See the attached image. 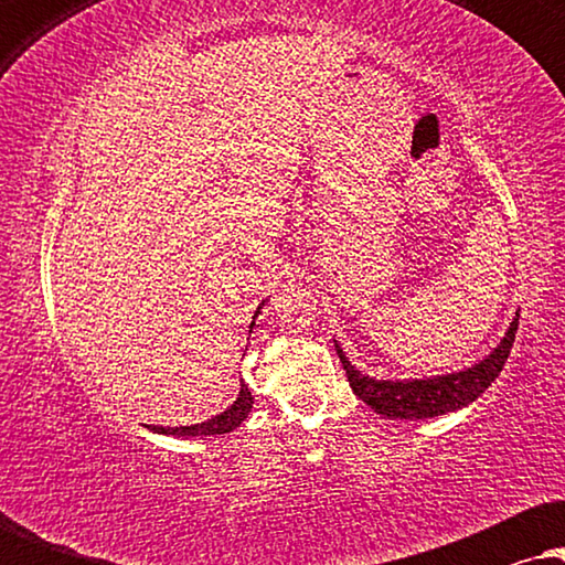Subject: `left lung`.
I'll return each instance as SVG.
<instances>
[{"mask_svg": "<svg viewBox=\"0 0 565 565\" xmlns=\"http://www.w3.org/2000/svg\"><path fill=\"white\" fill-rule=\"evenodd\" d=\"M516 323H520V313H514L512 323H509L507 334L501 342L478 360L476 365L455 370V373L445 375H429V377H404V381H393V377H373L354 367L350 358H347L342 344L334 339L337 354L342 360L350 377V385L354 396L365 401L373 412L388 416V419H431V416H443L458 408H466L468 404L481 396L489 385L497 381L501 367L509 360L512 352Z\"/></svg>", "mask_w": 565, "mask_h": 565, "instance_id": "obj_1", "label": "left lung"}]
</instances>
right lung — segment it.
<instances>
[{
    "instance_id": "right-lung-1",
    "label": "right lung",
    "mask_w": 565,
    "mask_h": 565,
    "mask_svg": "<svg viewBox=\"0 0 565 565\" xmlns=\"http://www.w3.org/2000/svg\"><path fill=\"white\" fill-rule=\"evenodd\" d=\"M267 300H262L257 306V313H254V319L262 313V308H265ZM254 327V321H252ZM254 406V398H252V391L249 385L242 381V391H238V396L234 404H231L226 412L211 416L207 422H200V424H190V427H157V424H143V427H149L151 431H157V435H174V437H182V439H190V437H211V435H226V431H234L236 427H242L246 416H249Z\"/></svg>"
}]
</instances>
